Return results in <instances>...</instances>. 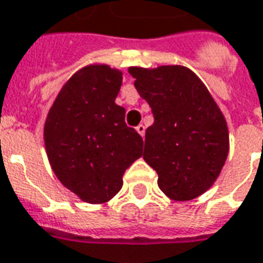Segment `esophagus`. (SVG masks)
<instances>
[{
	"instance_id": "34e87169",
	"label": "esophagus",
	"mask_w": 263,
	"mask_h": 263,
	"mask_svg": "<svg viewBox=\"0 0 263 263\" xmlns=\"http://www.w3.org/2000/svg\"><path fill=\"white\" fill-rule=\"evenodd\" d=\"M137 131H138V134L141 135V137H144V134H145V126L142 125V124H139V125L137 126Z\"/></svg>"
}]
</instances>
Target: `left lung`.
<instances>
[{"label": "left lung", "instance_id": "1", "mask_svg": "<svg viewBox=\"0 0 263 263\" xmlns=\"http://www.w3.org/2000/svg\"><path fill=\"white\" fill-rule=\"evenodd\" d=\"M128 71L154 115V124L145 132L144 159L157 171L158 186L174 201L202 195L219 176L229 151L221 109L188 68Z\"/></svg>", "mask_w": 263, "mask_h": 263}]
</instances>
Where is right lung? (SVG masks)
Segmentation results:
<instances>
[{
	"label": "right lung",
	"instance_id": "add662e5",
	"mask_svg": "<svg viewBox=\"0 0 263 263\" xmlns=\"http://www.w3.org/2000/svg\"><path fill=\"white\" fill-rule=\"evenodd\" d=\"M121 84L118 69L82 68L62 87L44 126L54 174L89 203L117 195L126 168L142 155V138L126 126L125 108L115 104Z\"/></svg>",
	"mask_w": 263,
	"mask_h": 263
}]
</instances>
